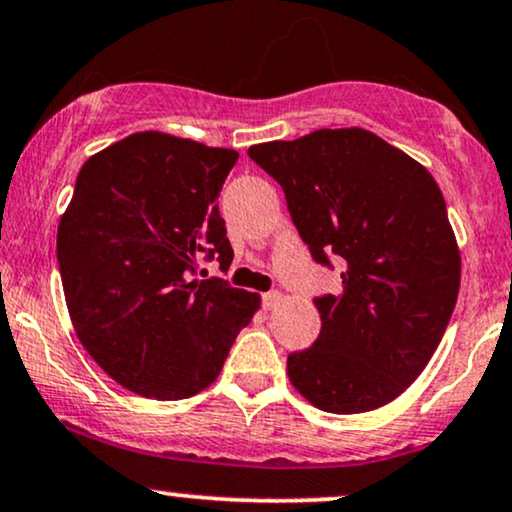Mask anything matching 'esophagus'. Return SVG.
I'll use <instances>...</instances> for the list:
<instances>
[{
  "mask_svg": "<svg viewBox=\"0 0 512 512\" xmlns=\"http://www.w3.org/2000/svg\"><path fill=\"white\" fill-rule=\"evenodd\" d=\"M262 305H264V310H276V307L281 305V293H276V291L264 293L262 295Z\"/></svg>",
  "mask_w": 512,
  "mask_h": 512,
  "instance_id": "esophagus-1",
  "label": "esophagus"
}]
</instances>
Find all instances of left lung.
Masks as SVG:
<instances>
[{"mask_svg":"<svg viewBox=\"0 0 512 512\" xmlns=\"http://www.w3.org/2000/svg\"><path fill=\"white\" fill-rule=\"evenodd\" d=\"M248 155L283 188L312 257L343 262V291L315 300L322 331L288 355V379L334 415L391 403L432 360L458 300L460 250L441 188L365 128H322Z\"/></svg>","mask_w":512,"mask_h":512,"instance_id":"8db88e82","label":"left lung"}]
</instances>
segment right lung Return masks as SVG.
<instances>
[{
  "label": "right lung",
  "instance_id": "1",
  "mask_svg": "<svg viewBox=\"0 0 512 512\" xmlns=\"http://www.w3.org/2000/svg\"><path fill=\"white\" fill-rule=\"evenodd\" d=\"M238 152L145 131L83 164L61 214L66 307L92 360L128 391L181 400L219 377L260 295L197 279L202 257L229 269L219 190Z\"/></svg>",
  "mask_w": 512,
  "mask_h": 512
}]
</instances>
